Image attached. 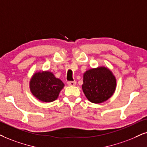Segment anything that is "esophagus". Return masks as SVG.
<instances>
[{"label": "esophagus", "mask_w": 147, "mask_h": 147, "mask_svg": "<svg viewBox=\"0 0 147 147\" xmlns=\"http://www.w3.org/2000/svg\"><path fill=\"white\" fill-rule=\"evenodd\" d=\"M67 84L69 85V86H75L76 85L75 81H68Z\"/></svg>", "instance_id": "obj_1"}]
</instances>
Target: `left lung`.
<instances>
[{"mask_svg": "<svg viewBox=\"0 0 147 147\" xmlns=\"http://www.w3.org/2000/svg\"><path fill=\"white\" fill-rule=\"evenodd\" d=\"M116 85L115 76L107 68H92L83 75L82 89L91 102L99 104L107 100L114 94Z\"/></svg>", "mask_w": 147, "mask_h": 147, "instance_id": "obj_1", "label": "left lung"}]
</instances>
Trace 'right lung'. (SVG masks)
Instances as JSON below:
<instances>
[{
  "label": "right lung",
  "mask_w": 147,
  "mask_h": 147,
  "mask_svg": "<svg viewBox=\"0 0 147 147\" xmlns=\"http://www.w3.org/2000/svg\"><path fill=\"white\" fill-rule=\"evenodd\" d=\"M64 84L48 71L35 73L30 83L32 94L40 101L51 102L58 97Z\"/></svg>",
  "instance_id": "add662e5"
}]
</instances>
